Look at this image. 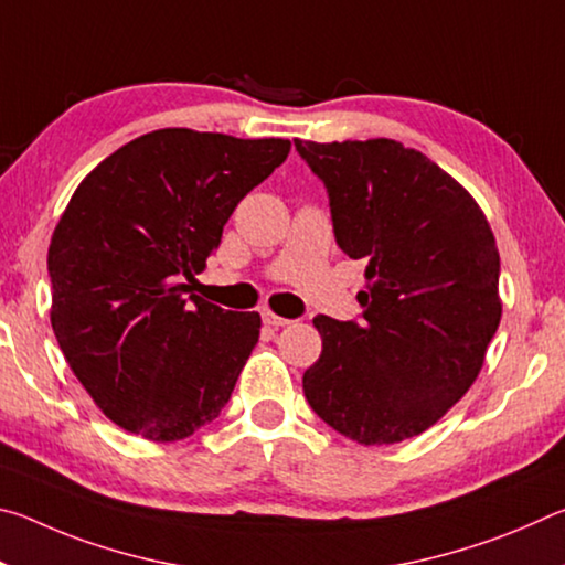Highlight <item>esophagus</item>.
Returning a JSON list of instances; mask_svg holds the SVG:
<instances>
[{
	"instance_id": "34e87169",
	"label": "esophagus",
	"mask_w": 565,
	"mask_h": 565,
	"mask_svg": "<svg viewBox=\"0 0 565 565\" xmlns=\"http://www.w3.org/2000/svg\"><path fill=\"white\" fill-rule=\"evenodd\" d=\"M262 321L266 323V327H271V329H279V327H289V319H284V317H276L274 311H269V309H264L262 311Z\"/></svg>"
}]
</instances>
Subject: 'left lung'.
Instances as JSON below:
<instances>
[{
    "label": "left lung",
    "instance_id": "1",
    "mask_svg": "<svg viewBox=\"0 0 565 565\" xmlns=\"http://www.w3.org/2000/svg\"><path fill=\"white\" fill-rule=\"evenodd\" d=\"M329 196L333 236L366 262L361 317L319 313L321 356L303 394L323 424L363 446L434 426L483 366L501 321V259L471 194L394 139H294Z\"/></svg>",
    "mask_w": 565,
    "mask_h": 565
}]
</instances>
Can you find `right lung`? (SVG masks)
I'll use <instances>...</instances> for the list:
<instances>
[{
	"instance_id": "right-lung-1",
	"label": "right lung",
	"mask_w": 565,
	"mask_h": 565,
	"mask_svg": "<svg viewBox=\"0 0 565 565\" xmlns=\"http://www.w3.org/2000/svg\"><path fill=\"white\" fill-rule=\"evenodd\" d=\"M289 149V139L159 129L114 151L74 191L46 262L52 329L117 426L179 441L232 398L262 319L184 296L186 281Z\"/></svg>"
}]
</instances>
